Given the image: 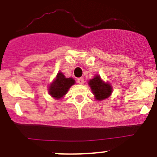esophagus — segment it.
I'll return each instance as SVG.
<instances>
[{"instance_id":"1","label":"esophagus","mask_w":157,"mask_h":157,"mask_svg":"<svg viewBox=\"0 0 157 157\" xmlns=\"http://www.w3.org/2000/svg\"><path fill=\"white\" fill-rule=\"evenodd\" d=\"M83 81H84V80H83V78H82V77H80V78L77 79V83H78L79 84H83Z\"/></svg>"}]
</instances>
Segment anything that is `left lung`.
Masks as SVG:
<instances>
[{
	"mask_svg": "<svg viewBox=\"0 0 157 157\" xmlns=\"http://www.w3.org/2000/svg\"><path fill=\"white\" fill-rule=\"evenodd\" d=\"M89 85L91 87V90L95 95L97 100H104L111 95L112 87L109 83H104L99 76H96L94 78L89 81Z\"/></svg>",
	"mask_w": 157,
	"mask_h": 157,
	"instance_id": "left-lung-1",
	"label": "left lung"
}]
</instances>
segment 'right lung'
<instances>
[{"label":"right lung","mask_w":157,"mask_h":157,"mask_svg":"<svg viewBox=\"0 0 157 157\" xmlns=\"http://www.w3.org/2000/svg\"><path fill=\"white\" fill-rule=\"evenodd\" d=\"M75 83L73 78H67L62 73H59L56 80L51 83L49 87V94L56 99L61 98L67 94L69 88Z\"/></svg>","instance_id":"obj_1"}]
</instances>
